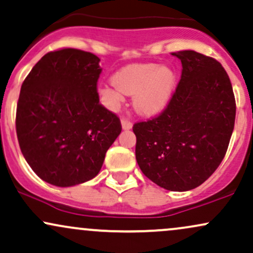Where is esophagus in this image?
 I'll list each match as a JSON object with an SVG mask.
<instances>
[{
    "instance_id": "34e87169",
    "label": "esophagus",
    "mask_w": 253,
    "mask_h": 253,
    "mask_svg": "<svg viewBox=\"0 0 253 253\" xmlns=\"http://www.w3.org/2000/svg\"><path fill=\"white\" fill-rule=\"evenodd\" d=\"M121 123H122V127H123L124 130H129V129H131V127H132V123L126 117H122Z\"/></svg>"
}]
</instances>
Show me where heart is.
<instances>
[{"mask_svg": "<svg viewBox=\"0 0 253 253\" xmlns=\"http://www.w3.org/2000/svg\"><path fill=\"white\" fill-rule=\"evenodd\" d=\"M175 87L176 74L171 68L156 64H132L121 68L108 85L99 88V93L111 109L120 108L124 94L133 96L136 111L153 116L168 105Z\"/></svg>", "mask_w": 253, "mask_h": 253, "instance_id": "b5f03b06", "label": "heart"}]
</instances>
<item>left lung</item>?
<instances>
[{
	"label": "left lung",
	"instance_id": "left-lung-1",
	"mask_svg": "<svg viewBox=\"0 0 253 253\" xmlns=\"http://www.w3.org/2000/svg\"><path fill=\"white\" fill-rule=\"evenodd\" d=\"M182 64L167 108L133 124L136 160L148 179L168 191L204 183L219 167L234 127L236 99L219 61L195 50L171 53Z\"/></svg>",
	"mask_w": 253,
	"mask_h": 253
}]
</instances>
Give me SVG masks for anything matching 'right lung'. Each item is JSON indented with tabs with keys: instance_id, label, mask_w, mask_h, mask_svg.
Returning <instances> with one entry per match:
<instances>
[{
	"instance_id": "right-lung-1",
	"label": "right lung",
	"mask_w": 253,
	"mask_h": 253,
	"mask_svg": "<svg viewBox=\"0 0 253 253\" xmlns=\"http://www.w3.org/2000/svg\"><path fill=\"white\" fill-rule=\"evenodd\" d=\"M100 59L62 48L37 62L20 91L16 135L34 173L70 187L93 179L122 131L120 118L99 103Z\"/></svg>"
}]
</instances>
